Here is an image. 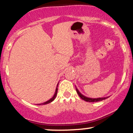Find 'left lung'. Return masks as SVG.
I'll return each mask as SVG.
<instances>
[{"label":"left lung","mask_w":133,"mask_h":133,"mask_svg":"<svg viewBox=\"0 0 133 133\" xmlns=\"http://www.w3.org/2000/svg\"><path fill=\"white\" fill-rule=\"evenodd\" d=\"M76 90L77 93H78V95L79 96V97H81V99H83V100H84V101H86V102H100V101H102V100H105V99L109 97H102V98H89V97H86V96L83 95V94H81V93H80V91H79V90H78V88H76Z\"/></svg>","instance_id":"8db88e82"}]
</instances>
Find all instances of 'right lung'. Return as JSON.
<instances>
[{"instance_id":"1","label":"right lung","mask_w":133,"mask_h":133,"mask_svg":"<svg viewBox=\"0 0 133 133\" xmlns=\"http://www.w3.org/2000/svg\"><path fill=\"white\" fill-rule=\"evenodd\" d=\"M58 84H59V83H58L57 85V88H56V90H55V91L54 95L53 97L51 98L50 100H47V101H46V102H43V103H39V104H37V105H46V104H48V103H50V102H52V101H54V99L55 98V97H56L57 94V90H58L57 87H58Z\"/></svg>"}]
</instances>
